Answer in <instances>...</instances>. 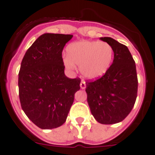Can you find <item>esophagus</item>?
<instances>
[{
    "label": "esophagus",
    "instance_id": "1",
    "mask_svg": "<svg viewBox=\"0 0 155 155\" xmlns=\"http://www.w3.org/2000/svg\"><path fill=\"white\" fill-rule=\"evenodd\" d=\"M80 86H81V88L82 89H84L86 87V83H85L84 81H81L80 84Z\"/></svg>",
    "mask_w": 155,
    "mask_h": 155
}]
</instances>
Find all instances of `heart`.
<instances>
[{
	"instance_id": "obj_1",
	"label": "heart",
	"mask_w": 155,
	"mask_h": 155,
	"mask_svg": "<svg viewBox=\"0 0 155 155\" xmlns=\"http://www.w3.org/2000/svg\"><path fill=\"white\" fill-rule=\"evenodd\" d=\"M67 55L62 58L64 65L69 71L80 65L84 77L96 79L103 76L110 68L114 58V50L104 41H82L71 44L67 48Z\"/></svg>"
}]
</instances>
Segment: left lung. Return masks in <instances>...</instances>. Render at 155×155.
I'll return each instance as SVG.
<instances>
[{
	"mask_svg": "<svg viewBox=\"0 0 155 155\" xmlns=\"http://www.w3.org/2000/svg\"><path fill=\"white\" fill-rule=\"evenodd\" d=\"M111 45L114 61L100 78L86 82L87 103L96 120L103 124H116L129 114L137 94L135 61L127 46L111 38H101Z\"/></svg>",
	"mask_w": 155,
	"mask_h": 155,
	"instance_id": "1",
	"label": "left lung"
}]
</instances>
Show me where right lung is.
I'll return each mask as SVG.
<instances>
[{"label":"right lung","mask_w":155,"mask_h":155,"mask_svg":"<svg viewBox=\"0 0 155 155\" xmlns=\"http://www.w3.org/2000/svg\"><path fill=\"white\" fill-rule=\"evenodd\" d=\"M73 35L44 34L28 49L18 74L21 105L41 129L60 127L66 121L81 79L64 74L62 51Z\"/></svg>","instance_id":"add662e5"}]
</instances>
